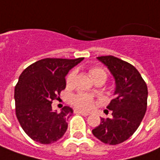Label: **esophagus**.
I'll use <instances>...</instances> for the list:
<instances>
[{
  "label": "esophagus",
  "mask_w": 160,
  "mask_h": 160,
  "mask_svg": "<svg viewBox=\"0 0 160 160\" xmlns=\"http://www.w3.org/2000/svg\"><path fill=\"white\" fill-rule=\"evenodd\" d=\"M74 112H75V113H79V114L83 115V116H88V115L90 114V113H89V112H88L81 111V110H75V111H74Z\"/></svg>",
  "instance_id": "1"
}]
</instances>
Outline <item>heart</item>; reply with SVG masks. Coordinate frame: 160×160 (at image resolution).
Here are the masks:
<instances>
[{
	"instance_id": "obj_1",
	"label": "heart",
	"mask_w": 160,
	"mask_h": 160,
	"mask_svg": "<svg viewBox=\"0 0 160 160\" xmlns=\"http://www.w3.org/2000/svg\"><path fill=\"white\" fill-rule=\"evenodd\" d=\"M89 75L93 81L99 80V79H101L106 81L107 78V72L100 68H92L90 69ZM75 77H76V71H72L69 73L68 76L67 78L68 86H72L75 80ZM71 101L76 107L82 109V110H86V111L91 110L95 105V100L93 99V98L91 95L83 93V92H80V93H77L75 95L72 96Z\"/></svg>"
}]
</instances>
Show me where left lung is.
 Masks as SVG:
<instances>
[{
	"instance_id": "8db88e82",
	"label": "left lung",
	"mask_w": 160,
	"mask_h": 160,
	"mask_svg": "<svg viewBox=\"0 0 160 160\" xmlns=\"http://www.w3.org/2000/svg\"><path fill=\"white\" fill-rule=\"evenodd\" d=\"M97 59L114 78L115 98L107 107L112 111L111 118H101L92 132L105 144L118 145L130 138L142 121L147 107V86L138 70L127 61L112 55Z\"/></svg>"
}]
</instances>
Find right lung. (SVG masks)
<instances>
[{
    "instance_id": "add662e5",
    "label": "right lung",
    "mask_w": 160,
    "mask_h": 160,
    "mask_svg": "<svg viewBox=\"0 0 160 160\" xmlns=\"http://www.w3.org/2000/svg\"><path fill=\"white\" fill-rule=\"evenodd\" d=\"M83 60L47 58L30 65L20 75L14 88L16 117L33 140L48 145L65 134L73 111L64 107L58 112L52 109V102L66 88L65 77Z\"/></svg>"
}]
</instances>
